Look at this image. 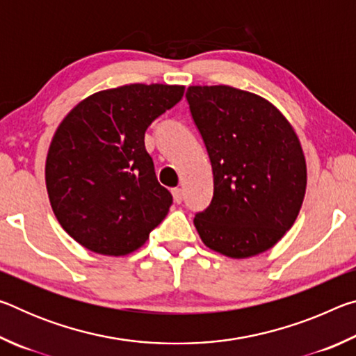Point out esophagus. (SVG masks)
Masks as SVG:
<instances>
[{"instance_id":"obj_1","label":"esophagus","mask_w":356,"mask_h":356,"mask_svg":"<svg viewBox=\"0 0 356 356\" xmlns=\"http://www.w3.org/2000/svg\"><path fill=\"white\" fill-rule=\"evenodd\" d=\"M171 191H172L174 201H176L177 204H180V202L184 201V191L182 190H180V188H172Z\"/></svg>"}]
</instances>
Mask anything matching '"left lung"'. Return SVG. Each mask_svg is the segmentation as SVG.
Wrapping results in <instances>:
<instances>
[{
  "instance_id": "1",
  "label": "left lung",
  "mask_w": 356,
  "mask_h": 356,
  "mask_svg": "<svg viewBox=\"0 0 356 356\" xmlns=\"http://www.w3.org/2000/svg\"><path fill=\"white\" fill-rule=\"evenodd\" d=\"M185 95L213 172L212 202L193 220L204 245L232 259L273 248L306 191L305 154L291 122L261 95L226 84L190 86Z\"/></svg>"
}]
</instances>
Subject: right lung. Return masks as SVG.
<instances>
[{
	"label": "right lung",
	"mask_w": 356,
	"mask_h": 356,
	"mask_svg": "<svg viewBox=\"0 0 356 356\" xmlns=\"http://www.w3.org/2000/svg\"><path fill=\"white\" fill-rule=\"evenodd\" d=\"M179 84H125L81 100L59 124L45 161L53 213L69 236L125 256L165 220L172 196L144 147L150 124L182 99Z\"/></svg>",
	"instance_id": "right-lung-1"
}]
</instances>
